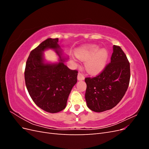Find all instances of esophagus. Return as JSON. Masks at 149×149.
<instances>
[{"mask_svg":"<svg viewBox=\"0 0 149 149\" xmlns=\"http://www.w3.org/2000/svg\"><path fill=\"white\" fill-rule=\"evenodd\" d=\"M84 76L82 73H79L78 74V80L79 81H81V80H84Z\"/></svg>","mask_w":149,"mask_h":149,"instance_id":"1","label":"esophagus"}]
</instances>
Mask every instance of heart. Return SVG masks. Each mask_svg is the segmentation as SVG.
I'll list each match as a JSON object with an SVG mask.
<instances>
[{
  "label": "heart",
  "mask_w": 149,
  "mask_h": 149,
  "mask_svg": "<svg viewBox=\"0 0 149 149\" xmlns=\"http://www.w3.org/2000/svg\"><path fill=\"white\" fill-rule=\"evenodd\" d=\"M96 45H92L76 53L79 60L85 63V69L88 73L96 74L100 73L106 66L108 58V53L106 49L99 50Z\"/></svg>",
  "instance_id": "heart-1"
}]
</instances>
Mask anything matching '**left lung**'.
<instances>
[{"label":"left lung","instance_id":"8db88e82","mask_svg":"<svg viewBox=\"0 0 149 149\" xmlns=\"http://www.w3.org/2000/svg\"><path fill=\"white\" fill-rule=\"evenodd\" d=\"M130 64L119 46H113L111 63L94 78H86L85 99L93 111L101 112L111 109L120 101L130 81Z\"/></svg>","mask_w":149,"mask_h":149}]
</instances>
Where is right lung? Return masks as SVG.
I'll return each mask as SVG.
<instances>
[{"label":"right lung","instance_id":"right-lung-1","mask_svg":"<svg viewBox=\"0 0 149 149\" xmlns=\"http://www.w3.org/2000/svg\"><path fill=\"white\" fill-rule=\"evenodd\" d=\"M58 38H48L30 53L26 63L25 81L33 102L42 109L56 113L66 107L72 88L77 83V70L69 69L58 45ZM52 49L60 58L56 64L46 63L43 52Z\"/></svg>","mask_w":149,"mask_h":149}]
</instances>
